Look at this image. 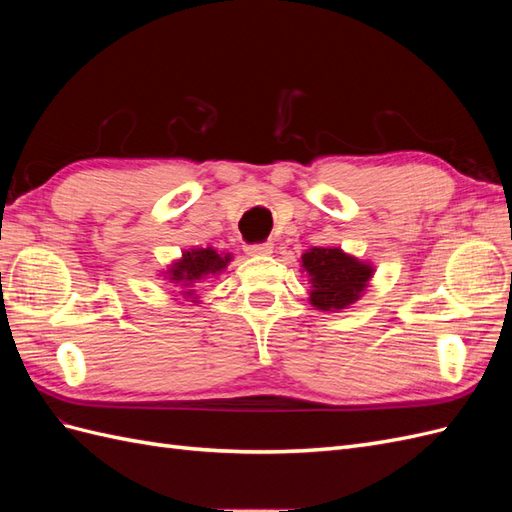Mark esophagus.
Listing matches in <instances>:
<instances>
[{
	"mask_svg": "<svg viewBox=\"0 0 512 512\" xmlns=\"http://www.w3.org/2000/svg\"><path fill=\"white\" fill-rule=\"evenodd\" d=\"M245 254H250V256H269V254H273V243H269V241L250 243V245H245Z\"/></svg>",
	"mask_w": 512,
	"mask_h": 512,
	"instance_id": "34e87169",
	"label": "esophagus"
}]
</instances>
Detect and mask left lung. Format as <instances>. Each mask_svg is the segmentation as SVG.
<instances>
[{"instance_id": "1", "label": "left lung", "mask_w": 512, "mask_h": 512, "mask_svg": "<svg viewBox=\"0 0 512 512\" xmlns=\"http://www.w3.org/2000/svg\"><path fill=\"white\" fill-rule=\"evenodd\" d=\"M301 262L312 282L309 301L322 312L344 309L354 303L374 275L369 265L337 247H312L301 256Z\"/></svg>"}]
</instances>
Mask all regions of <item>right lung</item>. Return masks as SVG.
Returning <instances> with one entry per match:
<instances>
[{"instance_id": "right-lung-1", "label": "right lung", "mask_w": 512, "mask_h": 512, "mask_svg": "<svg viewBox=\"0 0 512 512\" xmlns=\"http://www.w3.org/2000/svg\"><path fill=\"white\" fill-rule=\"evenodd\" d=\"M230 262V254H218L211 247L207 250H192V252H185L183 258L179 262H175L173 267H170V280L173 282H183V288H190V284L203 280L207 275H215L220 273L222 269H226V265ZM192 294V290L188 292Z\"/></svg>"}]
</instances>
